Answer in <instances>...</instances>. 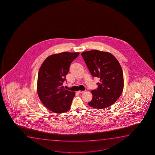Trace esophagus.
<instances>
[{"label": "esophagus", "instance_id": "1", "mask_svg": "<svg viewBox=\"0 0 155 155\" xmlns=\"http://www.w3.org/2000/svg\"><path fill=\"white\" fill-rule=\"evenodd\" d=\"M85 92V91H78V93L79 94H82L83 93H84Z\"/></svg>", "mask_w": 155, "mask_h": 155}]
</instances>
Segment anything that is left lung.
Returning <instances> with one entry per match:
<instances>
[{"instance_id":"1","label":"left lung","mask_w":155,"mask_h":155,"mask_svg":"<svg viewBox=\"0 0 155 155\" xmlns=\"http://www.w3.org/2000/svg\"><path fill=\"white\" fill-rule=\"evenodd\" d=\"M81 55L91 75L100 78L97 89L91 91L93 98L88 105L94 108L110 106L121 96L124 87L122 69L111 53L93 50Z\"/></svg>"}]
</instances>
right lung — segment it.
<instances>
[{
  "label": "right lung",
  "mask_w": 155,
  "mask_h": 155,
  "mask_svg": "<svg viewBox=\"0 0 155 155\" xmlns=\"http://www.w3.org/2000/svg\"><path fill=\"white\" fill-rule=\"evenodd\" d=\"M79 52L54 54L45 60L38 71L37 91L43 105L56 113H62L70 108L75 92L64 88L63 83L71 63Z\"/></svg>",
  "instance_id": "right-lung-1"
}]
</instances>
